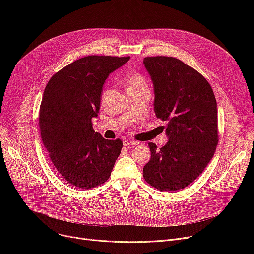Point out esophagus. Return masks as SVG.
<instances>
[{"mask_svg":"<svg viewBox=\"0 0 254 254\" xmlns=\"http://www.w3.org/2000/svg\"><path fill=\"white\" fill-rule=\"evenodd\" d=\"M138 142L133 140V139H125L124 140V146L126 147H132V146H135V144H137Z\"/></svg>","mask_w":254,"mask_h":254,"instance_id":"1","label":"esophagus"}]
</instances>
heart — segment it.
<instances>
[{
    "label": "heart",
    "instance_id": "heart-1",
    "mask_svg": "<svg viewBox=\"0 0 254 254\" xmlns=\"http://www.w3.org/2000/svg\"><path fill=\"white\" fill-rule=\"evenodd\" d=\"M127 91H150L148 81L139 73H131L127 79Z\"/></svg>",
    "mask_w": 254,
    "mask_h": 254
}]
</instances>
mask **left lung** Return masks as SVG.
<instances>
[{"label":"left lung","mask_w":254,"mask_h":254,"mask_svg":"<svg viewBox=\"0 0 254 254\" xmlns=\"http://www.w3.org/2000/svg\"><path fill=\"white\" fill-rule=\"evenodd\" d=\"M143 64L155 90L156 117L167 122L168 142H149L151 159L143 178L160 191L184 189L202 174L218 143L217 102L197 70L174 57H146Z\"/></svg>","instance_id":"1"}]
</instances>
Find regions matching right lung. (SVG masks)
<instances>
[{
	"label": "right lung",
	"instance_id": "obj_1",
	"mask_svg": "<svg viewBox=\"0 0 254 254\" xmlns=\"http://www.w3.org/2000/svg\"><path fill=\"white\" fill-rule=\"evenodd\" d=\"M127 57L90 55L70 63L48 81L39 112L44 147L60 176L72 186L90 189L110 178L121 155L120 138L105 139L92 127L102 86Z\"/></svg>",
	"mask_w": 254,
	"mask_h": 254
}]
</instances>
